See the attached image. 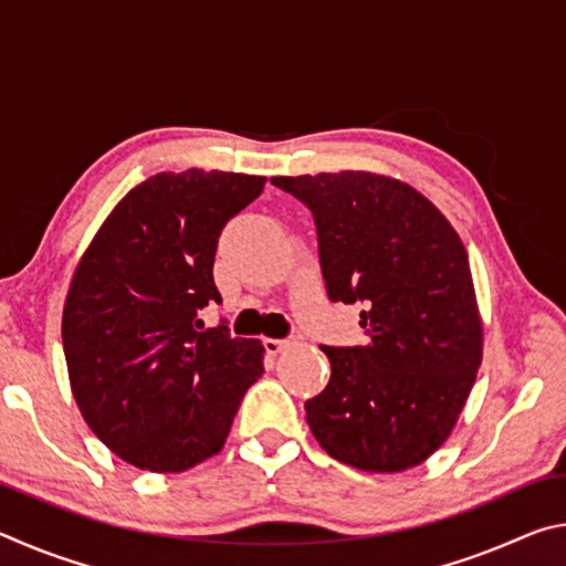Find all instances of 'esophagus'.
Instances as JSON below:
<instances>
[{"mask_svg": "<svg viewBox=\"0 0 566 566\" xmlns=\"http://www.w3.org/2000/svg\"><path fill=\"white\" fill-rule=\"evenodd\" d=\"M292 344V339H264V349L266 354H280L282 349H286Z\"/></svg>", "mask_w": 566, "mask_h": 566, "instance_id": "34e87169", "label": "esophagus"}]
</instances>
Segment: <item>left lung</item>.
Returning a JSON list of instances; mask_svg holds the SVG:
<instances>
[{
    "mask_svg": "<svg viewBox=\"0 0 566 566\" xmlns=\"http://www.w3.org/2000/svg\"><path fill=\"white\" fill-rule=\"evenodd\" d=\"M310 207L332 302H361L359 347H322L332 377L306 399L324 452L405 472L452 434L482 364L472 270L449 219L415 187L371 171L274 177Z\"/></svg>",
    "mask_w": 566,
    "mask_h": 566,
    "instance_id": "left-lung-1",
    "label": "left lung"
}]
</instances>
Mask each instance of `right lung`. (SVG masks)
I'll return each instance as SVG.
<instances>
[{"instance_id":"1","label":"right lung","mask_w":566,"mask_h":566,"mask_svg":"<svg viewBox=\"0 0 566 566\" xmlns=\"http://www.w3.org/2000/svg\"><path fill=\"white\" fill-rule=\"evenodd\" d=\"M264 181L159 171L112 209L76 264L62 314L72 395L127 464L177 474L217 454L262 377V342L205 329L199 312L222 302L219 234Z\"/></svg>"}]
</instances>
